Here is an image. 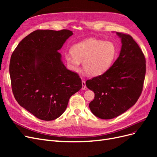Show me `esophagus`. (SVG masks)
I'll use <instances>...</instances> for the list:
<instances>
[{"label": "esophagus", "instance_id": "obj_1", "mask_svg": "<svg viewBox=\"0 0 157 157\" xmlns=\"http://www.w3.org/2000/svg\"><path fill=\"white\" fill-rule=\"evenodd\" d=\"M82 90H85L86 88V82L84 80H82Z\"/></svg>", "mask_w": 157, "mask_h": 157}]
</instances>
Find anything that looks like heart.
I'll use <instances>...</instances> for the list:
<instances>
[{
    "instance_id": "b5f03b06",
    "label": "heart",
    "mask_w": 157,
    "mask_h": 157,
    "mask_svg": "<svg viewBox=\"0 0 157 157\" xmlns=\"http://www.w3.org/2000/svg\"><path fill=\"white\" fill-rule=\"evenodd\" d=\"M117 55V48L111 41L89 39L75 44L71 53H66L65 59L73 71L80 70L83 61L85 72L92 77L101 75L113 64Z\"/></svg>"
}]
</instances>
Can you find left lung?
<instances>
[{"label": "left lung", "mask_w": 157, "mask_h": 157, "mask_svg": "<svg viewBox=\"0 0 157 157\" xmlns=\"http://www.w3.org/2000/svg\"><path fill=\"white\" fill-rule=\"evenodd\" d=\"M117 34L122 44L118 58L105 73L86 82L95 94L89 107L101 119H111L126 111L137 102L144 88L146 60L143 52L130 35Z\"/></svg>", "instance_id": "1"}]
</instances>
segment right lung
Masks as SVG:
<instances>
[{
	"label": "right lung",
	"mask_w": 157,
	"mask_h": 157,
	"mask_svg": "<svg viewBox=\"0 0 157 157\" xmlns=\"http://www.w3.org/2000/svg\"><path fill=\"white\" fill-rule=\"evenodd\" d=\"M71 31L38 29L25 36L11 56L12 90L16 100L43 121L60 117L71 96L82 88L78 73L68 70L58 52Z\"/></svg>",
	"instance_id": "right-lung-1"
}]
</instances>
